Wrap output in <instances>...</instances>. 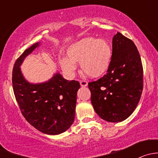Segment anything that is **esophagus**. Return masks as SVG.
<instances>
[{
    "label": "esophagus",
    "mask_w": 158,
    "mask_h": 158,
    "mask_svg": "<svg viewBox=\"0 0 158 158\" xmlns=\"http://www.w3.org/2000/svg\"><path fill=\"white\" fill-rule=\"evenodd\" d=\"M80 85H82V86H87V85H88V82L85 80H81Z\"/></svg>",
    "instance_id": "1"
}]
</instances>
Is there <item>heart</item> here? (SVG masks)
I'll return each instance as SVG.
<instances>
[{
	"label": "heart",
	"mask_w": 158,
	"mask_h": 158,
	"mask_svg": "<svg viewBox=\"0 0 158 158\" xmlns=\"http://www.w3.org/2000/svg\"><path fill=\"white\" fill-rule=\"evenodd\" d=\"M69 58L63 57L60 65L66 73L76 69L75 63L79 62L82 71L91 78L102 76L109 69L112 50L106 40L87 36L69 46L67 49Z\"/></svg>",
	"instance_id": "1"
}]
</instances>
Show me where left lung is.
Returning a JSON list of instances; mask_svg holds the SVG:
<instances>
[{
  "mask_svg": "<svg viewBox=\"0 0 158 158\" xmlns=\"http://www.w3.org/2000/svg\"><path fill=\"white\" fill-rule=\"evenodd\" d=\"M95 112L109 122H122L135 111L143 90V66L133 41L118 32L107 73L89 82Z\"/></svg>",
  "mask_w": 158,
  "mask_h": 158,
  "instance_id": "obj_1",
  "label": "left lung"
}]
</instances>
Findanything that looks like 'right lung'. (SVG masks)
I'll use <instances>...</instances> for the list:
<instances>
[{
	"mask_svg": "<svg viewBox=\"0 0 158 158\" xmlns=\"http://www.w3.org/2000/svg\"><path fill=\"white\" fill-rule=\"evenodd\" d=\"M39 43L27 49L16 60L12 84L16 100L23 117L35 128L47 135L66 131L74 122L78 81L66 80L60 73L48 82L32 84L25 80L20 66Z\"/></svg>",
	"mask_w": 158,
	"mask_h": 158,
	"instance_id": "obj_1",
	"label": "right lung"
}]
</instances>
